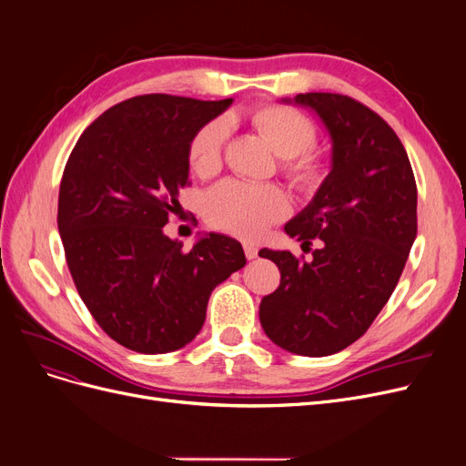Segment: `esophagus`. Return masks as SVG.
<instances>
[{
    "label": "esophagus",
    "mask_w": 466,
    "mask_h": 466,
    "mask_svg": "<svg viewBox=\"0 0 466 466\" xmlns=\"http://www.w3.org/2000/svg\"><path fill=\"white\" fill-rule=\"evenodd\" d=\"M245 257L248 260H255L258 257V248L255 245H245Z\"/></svg>",
    "instance_id": "1"
}]
</instances>
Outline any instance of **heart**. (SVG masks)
Wrapping results in <instances>:
<instances>
[{"label": "heart", "mask_w": 466, "mask_h": 466, "mask_svg": "<svg viewBox=\"0 0 466 466\" xmlns=\"http://www.w3.org/2000/svg\"><path fill=\"white\" fill-rule=\"evenodd\" d=\"M250 122L278 157L286 159L284 171L295 185L303 188L319 185L324 177V155L311 147L315 142L311 120L291 106L266 105L252 112ZM228 137L229 122L225 118L209 120L192 136L188 161L196 175L211 177L219 171ZM204 211L216 228L255 238L268 225L288 214L289 202L276 187L225 180L206 194Z\"/></svg>", "instance_id": "b5f03b06"}]
</instances>
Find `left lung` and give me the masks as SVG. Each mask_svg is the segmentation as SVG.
Here are the masks:
<instances>
[{
	"mask_svg": "<svg viewBox=\"0 0 466 466\" xmlns=\"http://www.w3.org/2000/svg\"><path fill=\"white\" fill-rule=\"evenodd\" d=\"M313 110L330 137V173L284 231L313 260L262 248L279 286L260 301V324L291 354L322 358L354 344L399 284L418 221V190L404 146L379 115L346 95L281 98Z\"/></svg>",
	"mask_w": 466,
	"mask_h": 466,
	"instance_id": "obj_1",
	"label": "left lung"
}]
</instances>
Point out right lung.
<instances>
[{
  "mask_svg": "<svg viewBox=\"0 0 466 466\" xmlns=\"http://www.w3.org/2000/svg\"><path fill=\"white\" fill-rule=\"evenodd\" d=\"M233 98L142 95L103 112L64 168L58 229L69 272L112 340L139 354L185 348L211 291L247 264L243 247L206 233L190 250L163 228L188 182V146Z\"/></svg>",
  "mask_w": 466,
  "mask_h": 466,
  "instance_id": "add662e5",
  "label": "right lung"
}]
</instances>
